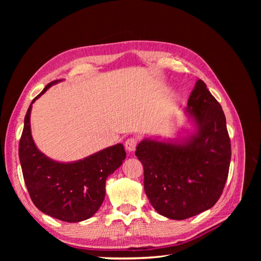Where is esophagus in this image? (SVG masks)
Segmentation results:
<instances>
[{"instance_id":"1","label":"esophagus","mask_w":261,"mask_h":261,"mask_svg":"<svg viewBox=\"0 0 261 261\" xmlns=\"http://www.w3.org/2000/svg\"><path fill=\"white\" fill-rule=\"evenodd\" d=\"M137 146V138L135 137H129L125 141V148L127 151H134Z\"/></svg>"}]
</instances>
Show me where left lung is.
<instances>
[{
  "label": "left lung",
  "mask_w": 261,
  "mask_h": 261,
  "mask_svg": "<svg viewBox=\"0 0 261 261\" xmlns=\"http://www.w3.org/2000/svg\"><path fill=\"white\" fill-rule=\"evenodd\" d=\"M198 130L186 144L143 140L136 156L144 165V187L160 215L185 220L215 206L231 162V140L223 110L201 80L187 102Z\"/></svg>",
  "instance_id": "obj_1"
}]
</instances>
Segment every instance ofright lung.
<instances>
[{"label": "right lung", "mask_w": 261, "mask_h": 261, "mask_svg": "<svg viewBox=\"0 0 261 261\" xmlns=\"http://www.w3.org/2000/svg\"><path fill=\"white\" fill-rule=\"evenodd\" d=\"M58 82L46 85L31 105ZM31 105L25 116L18 148L22 176L31 200L45 215L65 222L89 219L105 199L108 176L125 159L123 145L109 147L74 163L52 161L39 151L31 137Z\"/></svg>", "instance_id": "1"}]
</instances>
